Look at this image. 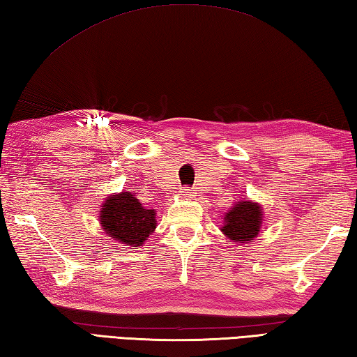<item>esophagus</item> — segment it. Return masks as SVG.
I'll list each match as a JSON object with an SVG mask.
<instances>
[{
  "instance_id": "esophagus-1",
  "label": "esophagus",
  "mask_w": 357,
  "mask_h": 357,
  "mask_svg": "<svg viewBox=\"0 0 357 357\" xmlns=\"http://www.w3.org/2000/svg\"><path fill=\"white\" fill-rule=\"evenodd\" d=\"M181 193H183V196H193V190H192V188L190 187H183V188H181Z\"/></svg>"
}]
</instances>
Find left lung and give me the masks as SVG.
<instances>
[{"label":"left lung","mask_w":357,"mask_h":357,"mask_svg":"<svg viewBox=\"0 0 357 357\" xmlns=\"http://www.w3.org/2000/svg\"><path fill=\"white\" fill-rule=\"evenodd\" d=\"M261 224V207L255 202L242 201L225 215V224L221 230L233 242H245L257 236Z\"/></svg>","instance_id":"1"}]
</instances>
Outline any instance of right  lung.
I'll list each match as a JSON object with an SVG mask.
<instances>
[{
  "label": "right lung",
  "instance_id": "obj_1",
  "mask_svg": "<svg viewBox=\"0 0 357 357\" xmlns=\"http://www.w3.org/2000/svg\"><path fill=\"white\" fill-rule=\"evenodd\" d=\"M155 216V210L142 207L135 195L124 192L105 201L101 211V225L110 238L138 247L156 229Z\"/></svg>",
  "mask_w": 357,
  "mask_h": 357
}]
</instances>
